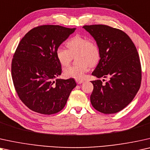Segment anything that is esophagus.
Listing matches in <instances>:
<instances>
[{"label":"esophagus","mask_w":150,"mask_h":150,"mask_svg":"<svg viewBox=\"0 0 150 150\" xmlns=\"http://www.w3.org/2000/svg\"><path fill=\"white\" fill-rule=\"evenodd\" d=\"M83 82V80H82V79H76V83L77 84H80V83Z\"/></svg>","instance_id":"obj_1"}]
</instances>
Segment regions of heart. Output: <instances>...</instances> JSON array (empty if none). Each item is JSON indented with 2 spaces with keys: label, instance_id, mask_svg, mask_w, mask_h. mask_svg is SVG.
Segmentation results:
<instances>
[{
  "label": "heart",
  "instance_id": "b5f03b06",
  "mask_svg": "<svg viewBox=\"0 0 150 150\" xmlns=\"http://www.w3.org/2000/svg\"><path fill=\"white\" fill-rule=\"evenodd\" d=\"M68 49L62 47L57 48L56 58L62 67H66L76 57L78 63L64 69V75L67 78L81 79L89 71L90 67L97 65L101 58V51L98 44L93 39L76 35L67 42Z\"/></svg>",
  "mask_w": 150,
  "mask_h": 150
}]
</instances>
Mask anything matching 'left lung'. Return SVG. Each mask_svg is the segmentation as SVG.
<instances>
[{"label":"left lung","instance_id":"8db88e82","mask_svg":"<svg viewBox=\"0 0 150 150\" xmlns=\"http://www.w3.org/2000/svg\"><path fill=\"white\" fill-rule=\"evenodd\" d=\"M98 44L101 58L92 75L108 80L92 81L91 102L103 114H114L127 106L141 83V65L137 48L124 31L104 25L83 26Z\"/></svg>","mask_w":150,"mask_h":150}]
</instances>
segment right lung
I'll list each match as a JSON object with an SVG mask.
<instances>
[{
	"label": "right lung",
	"mask_w": 150,
	"mask_h": 150,
	"mask_svg": "<svg viewBox=\"0 0 150 150\" xmlns=\"http://www.w3.org/2000/svg\"><path fill=\"white\" fill-rule=\"evenodd\" d=\"M75 28L40 25L25 34L11 62V77L18 96L30 110L53 115L65 106L76 86L74 79H57L62 73L55 51Z\"/></svg>",
	"instance_id": "add662e5"
}]
</instances>
